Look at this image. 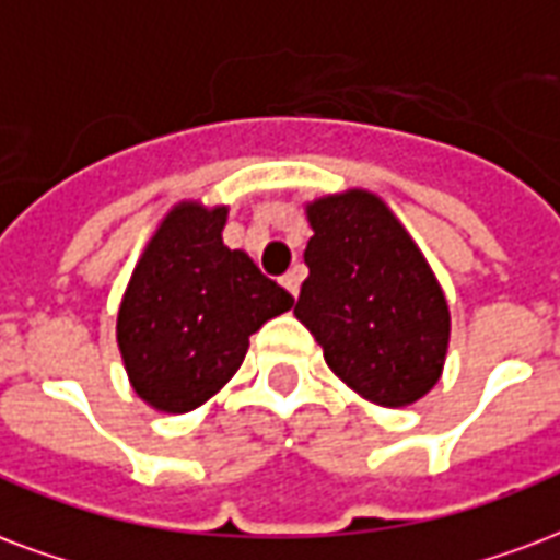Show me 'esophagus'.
Returning a JSON list of instances; mask_svg holds the SVG:
<instances>
[{
    "label": "esophagus",
    "mask_w": 560,
    "mask_h": 560,
    "mask_svg": "<svg viewBox=\"0 0 560 560\" xmlns=\"http://www.w3.org/2000/svg\"><path fill=\"white\" fill-rule=\"evenodd\" d=\"M300 284H302V269H300V267L291 269L288 276H281V288H284V291L291 293L293 300L300 296Z\"/></svg>",
    "instance_id": "1"
}]
</instances>
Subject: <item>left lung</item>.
Returning a JSON list of instances; mask_svg holds the SVG:
<instances>
[{
  "label": "left lung",
  "instance_id": "1",
  "mask_svg": "<svg viewBox=\"0 0 560 560\" xmlns=\"http://www.w3.org/2000/svg\"><path fill=\"white\" fill-rule=\"evenodd\" d=\"M296 320L323 347L332 374L376 407H412L439 383L451 312L436 272L392 207L371 189L305 201Z\"/></svg>",
  "mask_w": 560,
  "mask_h": 560
}]
</instances>
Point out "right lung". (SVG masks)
Here are the masks:
<instances>
[{
    "mask_svg": "<svg viewBox=\"0 0 560 560\" xmlns=\"http://www.w3.org/2000/svg\"><path fill=\"white\" fill-rule=\"evenodd\" d=\"M228 205L177 201L153 228L118 305L115 338L132 392L184 416L237 374L248 338L293 296L243 248H228Z\"/></svg>",
    "mask_w": 560,
    "mask_h": 560,
    "instance_id": "obj_1",
    "label": "right lung"
}]
</instances>
